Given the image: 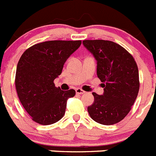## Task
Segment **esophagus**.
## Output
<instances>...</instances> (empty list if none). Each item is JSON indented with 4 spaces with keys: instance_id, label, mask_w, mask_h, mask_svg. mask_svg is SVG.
Masks as SVG:
<instances>
[{
    "instance_id": "1",
    "label": "esophagus",
    "mask_w": 156,
    "mask_h": 156,
    "mask_svg": "<svg viewBox=\"0 0 156 156\" xmlns=\"http://www.w3.org/2000/svg\"><path fill=\"white\" fill-rule=\"evenodd\" d=\"M76 93L78 94H85V91L83 90L80 89V88H77V89H76Z\"/></svg>"
}]
</instances>
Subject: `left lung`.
Masks as SVG:
<instances>
[{
    "label": "left lung",
    "mask_w": 156,
    "mask_h": 156,
    "mask_svg": "<svg viewBox=\"0 0 156 156\" xmlns=\"http://www.w3.org/2000/svg\"><path fill=\"white\" fill-rule=\"evenodd\" d=\"M83 44L97 60V74L104 94L93 93L87 108L90 116L104 125L117 124L126 117L139 90V75L133 56L118 44L108 40H84Z\"/></svg>",
    "instance_id": "obj_1"
}]
</instances>
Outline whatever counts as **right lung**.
<instances>
[{
    "label": "right lung",
    "instance_id": "right-lung-1",
    "mask_svg": "<svg viewBox=\"0 0 156 156\" xmlns=\"http://www.w3.org/2000/svg\"><path fill=\"white\" fill-rule=\"evenodd\" d=\"M80 45V40L48 41L32 45L21 55L15 75L17 94L36 123L52 125L64 116L67 100L74 97L76 91L61 90L55 86L54 80Z\"/></svg>",
    "mask_w": 156,
    "mask_h": 156
}]
</instances>
